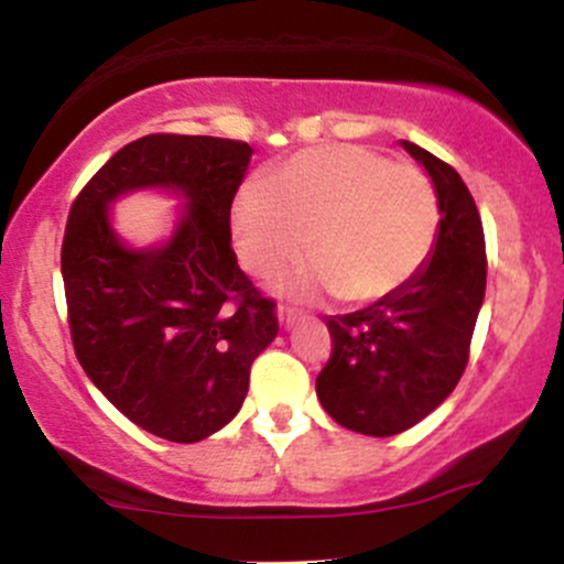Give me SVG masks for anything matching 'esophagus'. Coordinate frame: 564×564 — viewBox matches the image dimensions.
I'll return each mask as SVG.
<instances>
[{
	"instance_id": "34e87169",
	"label": "esophagus",
	"mask_w": 564,
	"mask_h": 564,
	"mask_svg": "<svg viewBox=\"0 0 564 564\" xmlns=\"http://www.w3.org/2000/svg\"><path fill=\"white\" fill-rule=\"evenodd\" d=\"M275 315H278V323H281V328H291L296 321H300V313L291 307H278Z\"/></svg>"
}]
</instances>
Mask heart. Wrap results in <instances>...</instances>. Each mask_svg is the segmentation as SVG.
<instances>
[{
  "instance_id": "1",
  "label": "heart",
  "mask_w": 564,
  "mask_h": 564,
  "mask_svg": "<svg viewBox=\"0 0 564 564\" xmlns=\"http://www.w3.org/2000/svg\"><path fill=\"white\" fill-rule=\"evenodd\" d=\"M230 225L249 273L275 275L307 249L310 236L315 262L278 289L296 296L336 291L366 304L419 273L435 243L440 206L416 166L358 145H321L283 161L264 185H243Z\"/></svg>"
}]
</instances>
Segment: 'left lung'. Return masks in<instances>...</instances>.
<instances>
[{"label":"left lung","mask_w":564,"mask_h":564,"mask_svg":"<svg viewBox=\"0 0 564 564\" xmlns=\"http://www.w3.org/2000/svg\"><path fill=\"white\" fill-rule=\"evenodd\" d=\"M400 145L435 185V243L403 289L326 321L334 352L315 379L328 416L371 437L411 430L456 390L485 300V236L469 187L430 151Z\"/></svg>","instance_id":"left-lung-1"}]
</instances>
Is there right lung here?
Listing matches in <instances>:
<instances>
[{"instance_id": "add662e5", "label": "right lung", "mask_w": 564, "mask_h": 564, "mask_svg": "<svg viewBox=\"0 0 564 564\" xmlns=\"http://www.w3.org/2000/svg\"><path fill=\"white\" fill-rule=\"evenodd\" d=\"M251 153L238 140L148 134L70 206L61 270L76 358L129 422L172 443H198L241 411L251 364L278 336L275 302L230 246ZM134 189L184 200L164 242L129 247L115 232L110 206Z\"/></svg>"}]
</instances>
